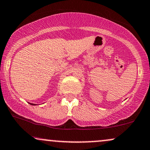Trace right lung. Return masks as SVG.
Wrapping results in <instances>:
<instances>
[{
	"mask_svg": "<svg viewBox=\"0 0 150 150\" xmlns=\"http://www.w3.org/2000/svg\"><path fill=\"white\" fill-rule=\"evenodd\" d=\"M30 105H34V104H32V103H30Z\"/></svg>",
	"mask_w": 150,
	"mask_h": 150,
	"instance_id": "right-lung-1",
	"label": "right lung"
}]
</instances>
